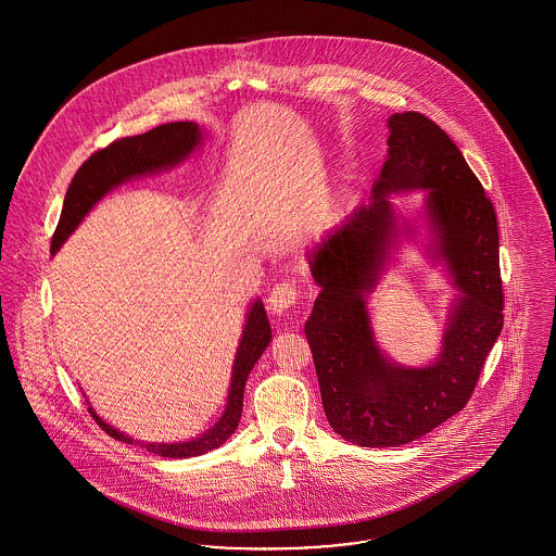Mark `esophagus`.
<instances>
[{
	"label": "esophagus",
	"instance_id": "obj_1",
	"mask_svg": "<svg viewBox=\"0 0 556 556\" xmlns=\"http://www.w3.org/2000/svg\"><path fill=\"white\" fill-rule=\"evenodd\" d=\"M298 302V290L293 283H277L270 293H268V300H266V308L277 315V317H286L290 315Z\"/></svg>",
	"mask_w": 556,
	"mask_h": 556
}]
</instances>
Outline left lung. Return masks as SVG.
<instances>
[{
  "mask_svg": "<svg viewBox=\"0 0 556 556\" xmlns=\"http://www.w3.org/2000/svg\"><path fill=\"white\" fill-rule=\"evenodd\" d=\"M386 160L367 200L306 254L318 286L304 325L327 421L365 448L408 444L456 415L503 331L498 223L492 202L446 132L419 112L388 118ZM422 191L419 217L399 220L391 198ZM457 290L441 352L402 366L376 342L368 298L401 238Z\"/></svg>",
  "mask_w": 556,
  "mask_h": 556,
  "instance_id": "obj_1",
  "label": "left lung"
}]
</instances>
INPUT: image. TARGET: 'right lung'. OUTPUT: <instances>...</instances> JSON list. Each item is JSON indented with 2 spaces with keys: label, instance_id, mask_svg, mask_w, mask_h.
Returning a JSON list of instances; mask_svg holds the SVG:
<instances>
[{
  "label": "right lung",
  "instance_id": "obj_1",
  "mask_svg": "<svg viewBox=\"0 0 556 556\" xmlns=\"http://www.w3.org/2000/svg\"><path fill=\"white\" fill-rule=\"evenodd\" d=\"M202 141H204V129L198 123H191V121L166 123L152 131L118 139L110 143L106 150H100L91 159L85 160L66 191L62 216L53 233L52 254H55L62 248V243L75 233L83 218L114 187L123 186L139 177L164 173L184 164L200 150ZM270 340H273V333L266 317L265 304L261 298H256L245 313L243 331L236 350V361L231 367V383H229L225 410L211 429H206L204 433L191 440H181V442L135 440L129 433L106 424L87 400L89 413L96 419V424L100 425L114 440L125 444H137L164 458H191V456L211 452L223 446L231 438V433L238 429L248 375L263 356Z\"/></svg>",
  "mask_w": 556,
  "mask_h": 556
}]
</instances>
